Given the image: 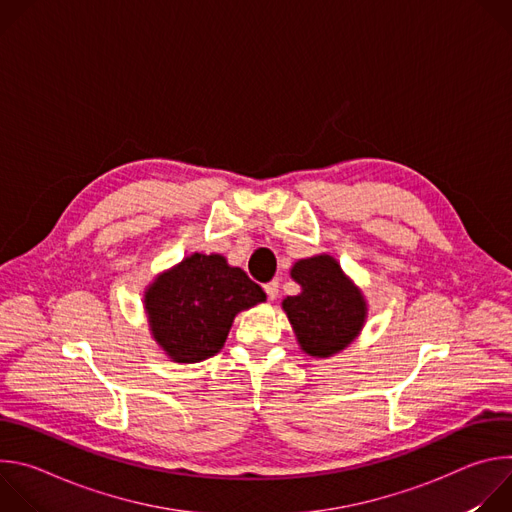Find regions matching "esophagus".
I'll return each mask as SVG.
<instances>
[{
  "mask_svg": "<svg viewBox=\"0 0 512 512\" xmlns=\"http://www.w3.org/2000/svg\"><path fill=\"white\" fill-rule=\"evenodd\" d=\"M263 289H265V294H267V300H271V302L277 300V296H279V283H277V281L265 283Z\"/></svg>",
  "mask_w": 512,
  "mask_h": 512,
  "instance_id": "34e87169",
  "label": "esophagus"
}]
</instances>
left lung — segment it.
Here are the masks:
<instances>
[{
    "instance_id": "obj_1",
    "label": "left lung",
    "mask_w": 512,
    "mask_h": 512,
    "mask_svg": "<svg viewBox=\"0 0 512 512\" xmlns=\"http://www.w3.org/2000/svg\"><path fill=\"white\" fill-rule=\"evenodd\" d=\"M289 275L302 291L287 296L281 308L300 348L314 358H330L348 348L369 316L360 287L328 253L298 259Z\"/></svg>"
}]
</instances>
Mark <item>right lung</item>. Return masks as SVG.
Returning <instances> with one entry per match:
<instances>
[{"label": "right lung", "mask_w": 512, "mask_h": 512, "mask_svg": "<svg viewBox=\"0 0 512 512\" xmlns=\"http://www.w3.org/2000/svg\"><path fill=\"white\" fill-rule=\"evenodd\" d=\"M265 291L218 253H192L143 291L150 334L172 360L192 364L221 352L235 316L265 302Z\"/></svg>", "instance_id": "obj_1"}]
</instances>
